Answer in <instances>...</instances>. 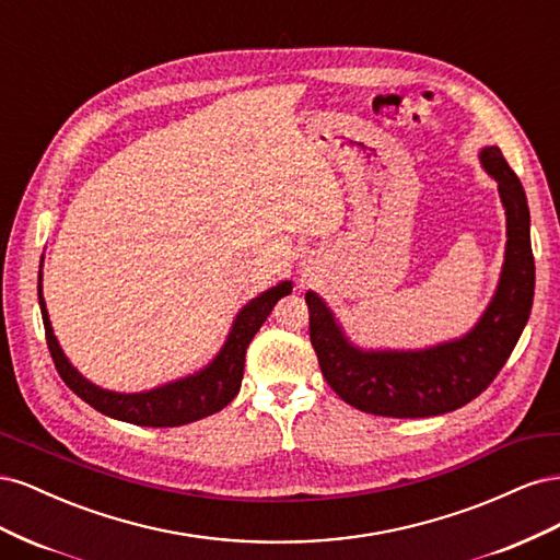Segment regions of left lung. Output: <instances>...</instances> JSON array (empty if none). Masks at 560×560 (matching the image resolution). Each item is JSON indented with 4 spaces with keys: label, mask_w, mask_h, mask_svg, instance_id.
<instances>
[{
    "label": "left lung",
    "mask_w": 560,
    "mask_h": 560,
    "mask_svg": "<svg viewBox=\"0 0 560 560\" xmlns=\"http://www.w3.org/2000/svg\"><path fill=\"white\" fill-rule=\"evenodd\" d=\"M479 159L498 182L506 214V247L498 290L465 336L422 350H362L348 341L327 303L306 292L311 343L322 376L354 409L387 418L448 413L479 397L510 360L535 294L530 210L502 151L486 147Z\"/></svg>",
    "instance_id": "obj_1"
}]
</instances>
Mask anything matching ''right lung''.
Instances as JSON below:
<instances>
[{
  "label": "right lung",
  "mask_w": 560,
  "mask_h": 560,
  "mask_svg": "<svg viewBox=\"0 0 560 560\" xmlns=\"http://www.w3.org/2000/svg\"><path fill=\"white\" fill-rule=\"evenodd\" d=\"M39 308L44 317L46 329V343L50 350V358L56 362V369L65 385L79 395L83 401L91 404L95 411L105 413L109 418L132 422V425L142 428H177L186 422L200 420L222 411L224 406L238 395L243 383V369H245V352L247 346L261 329L266 317L273 311L276 303L292 294V282L284 280L278 282L270 290L261 292L257 299H252L243 311L235 315L233 327L226 336L222 350L217 358L206 366L196 371L191 376H184L179 381L165 383L161 387L147 389V393H112L93 385L89 378H83L79 371L65 358V352L58 343V338L50 327L48 311L42 294V270H39Z\"/></svg>",
  "instance_id": "1"
}]
</instances>
